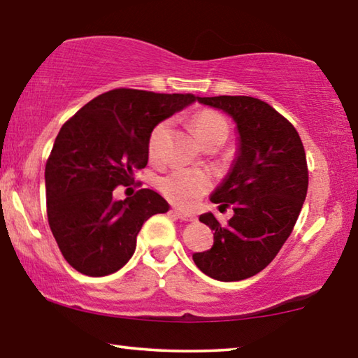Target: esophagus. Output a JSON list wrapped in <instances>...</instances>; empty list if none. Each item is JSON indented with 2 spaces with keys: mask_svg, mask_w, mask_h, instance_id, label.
Instances as JSON below:
<instances>
[{
  "mask_svg": "<svg viewBox=\"0 0 358 358\" xmlns=\"http://www.w3.org/2000/svg\"><path fill=\"white\" fill-rule=\"evenodd\" d=\"M174 215H176V217H179L180 221H187V222H192V221H195V220H196L195 215L184 213V211H179V210H174Z\"/></svg>",
  "mask_w": 358,
  "mask_h": 358,
  "instance_id": "1",
  "label": "esophagus"
}]
</instances>
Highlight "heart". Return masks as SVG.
Listing matches in <instances>:
<instances>
[{
	"mask_svg": "<svg viewBox=\"0 0 358 358\" xmlns=\"http://www.w3.org/2000/svg\"><path fill=\"white\" fill-rule=\"evenodd\" d=\"M194 126L195 136L199 137L200 142L206 141V138L213 136H226L229 134V127H227L226 119L222 117L220 113L216 111H200L199 115L192 121ZM168 132V122L158 124L153 129L152 136H150V153L158 155L159 148H162L163 138ZM211 187L210 176L199 169L190 168H178L173 169L171 173L164 174L163 178L158 179V189L162 194L166 196L169 201L174 205L182 206V208H192L199 203L201 196H203L208 189Z\"/></svg>",
	"mask_w": 358,
	"mask_h": 358,
	"instance_id": "heart-1",
	"label": "heart"
}]
</instances>
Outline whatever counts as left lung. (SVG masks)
I'll return each mask as SVG.
<instances>
[{
    "label": "left lung",
    "instance_id": "8db88e82",
    "mask_svg": "<svg viewBox=\"0 0 358 358\" xmlns=\"http://www.w3.org/2000/svg\"><path fill=\"white\" fill-rule=\"evenodd\" d=\"M196 100L232 117L237 152L229 173L210 196L222 208L232 205L234 216L222 227L210 211L200 215L215 231V242L192 258L206 276L242 281L265 269L291 236L308 189L305 150L292 124L258 98Z\"/></svg>",
    "mask_w": 358,
    "mask_h": 358
}]
</instances>
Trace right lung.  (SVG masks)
<instances>
[{
    "label": "right lung",
    "instance_id": "obj_1",
    "mask_svg": "<svg viewBox=\"0 0 358 358\" xmlns=\"http://www.w3.org/2000/svg\"><path fill=\"white\" fill-rule=\"evenodd\" d=\"M190 93L116 89L82 106L56 137L46 162V213L66 262L87 276L116 273L136 252L143 222L168 201L141 189L126 200L113 190L148 163L153 129L192 105Z\"/></svg>",
    "mask_w": 358,
    "mask_h": 358
}]
</instances>
